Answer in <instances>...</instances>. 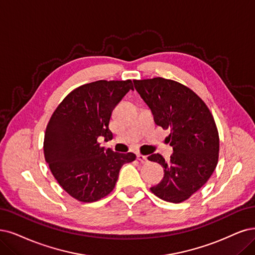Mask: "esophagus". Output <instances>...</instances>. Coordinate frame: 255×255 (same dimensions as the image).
Masks as SVG:
<instances>
[{
  "label": "esophagus",
  "mask_w": 255,
  "mask_h": 255,
  "mask_svg": "<svg viewBox=\"0 0 255 255\" xmlns=\"http://www.w3.org/2000/svg\"><path fill=\"white\" fill-rule=\"evenodd\" d=\"M137 159L139 162H142V163H146L148 159H147V156L146 155H143V154H140V153H138L137 154Z\"/></svg>",
  "instance_id": "esophagus-1"
}]
</instances>
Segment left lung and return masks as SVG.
Returning <instances> with one entry per match:
<instances>
[{
	"instance_id": "left-lung-1",
	"label": "left lung",
	"mask_w": 255,
	"mask_h": 255,
	"mask_svg": "<svg viewBox=\"0 0 255 255\" xmlns=\"http://www.w3.org/2000/svg\"><path fill=\"white\" fill-rule=\"evenodd\" d=\"M134 87L151 109L155 124L170 128V161L159 153L148 156L164 168V177L150 188L161 200L182 203L209 180L219 162L220 137L213 116L189 87L173 80H134Z\"/></svg>"
}]
</instances>
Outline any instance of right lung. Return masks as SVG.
I'll list each match as a JSON object with an SVG mask.
<instances>
[{"label":"right lung","instance_id":"add662e5","mask_svg":"<svg viewBox=\"0 0 255 255\" xmlns=\"http://www.w3.org/2000/svg\"><path fill=\"white\" fill-rule=\"evenodd\" d=\"M131 80H100L67 94L47 124L44 156L63 189L82 203L97 202L115 189L122 166L135 159L101 147L99 137L112 138V110L130 90Z\"/></svg>","mask_w":255,"mask_h":255}]
</instances>
